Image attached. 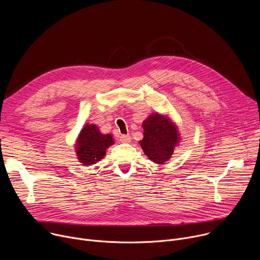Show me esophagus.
<instances>
[{
    "label": "esophagus",
    "instance_id": "1",
    "mask_svg": "<svg viewBox=\"0 0 260 260\" xmlns=\"http://www.w3.org/2000/svg\"><path fill=\"white\" fill-rule=\"evenodd\" d=\"M120 139V142L122 143H129L131 142V136L129 135H121L119 137Z\"/></svg>",
    "mask_w": 260,
    "mask_h": 260
}]
</instances>
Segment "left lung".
<instances>
[{"label":"left lung","instance_id":"8db88e82","mask_svg":"<svg viewBox=\"0 0 260 260\" xmlns=\"http://www.w3.org/2000/svg\"><path fill=\"white\" fill-rule=\"evenodd\" d=\"M142 126L144 138L139 144L144 153L154 164H166L181 140L177 124L169 115L155 112L143 121Z\"/></svg>","mask_w":260,"mask_h":260}]
</instances>
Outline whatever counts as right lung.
I'll return each mask as SVG.
<instances>
[{
	"label": "right lung",
	"instance_id": "obj_1",
	"mask_svg": "<svg viewBox=\"0 0 260 260\" xmlns=\"http://www.w3.org/2000/svg\"><path fill=\"white\" fill-rule=\"evenodd\" d=\"M114 144L113 136L102 134L98 125L86 124L80 131L75 145L77 159L84 167H89L102 160L107 149Z\"/></svg>",
	"mask_w": 260,
	"mask_h": 260
}]
</instances>
